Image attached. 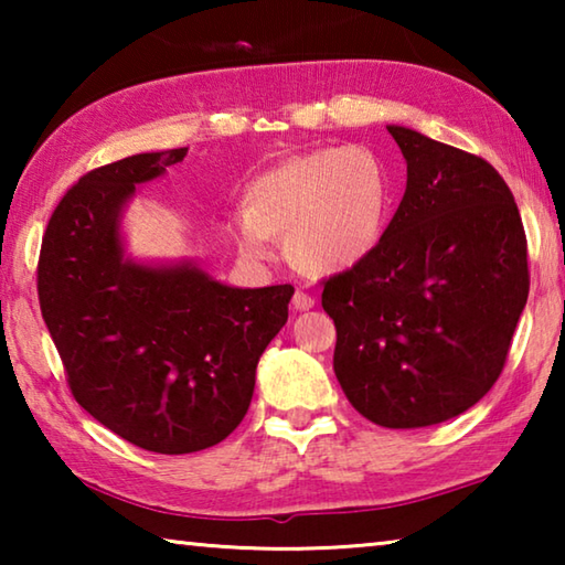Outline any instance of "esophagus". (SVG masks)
<instances>
[{"label": "esophagus", "mask_w": 565, "mask_h": 565, "mask_svg": "<svg viewBox=\"0 0 565 565\" xmlns=\"http://www.w3.org/2000/svg\"><path fill=\"white\" fill-rule=\"evenodd\" d=\"M291 303H294L296 311H309L311 306H313V296H309L306 291H296Z\"/></svg>", "instance_id": "esophagus-1"}]
</instances>
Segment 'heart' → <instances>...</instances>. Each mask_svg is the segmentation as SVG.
I'll return each instance as SVG.
<instances>
[{
	"label": "heart",
	"mask_w": 565,
	"mask_h": 565,
	"mask_svg": "<svg viewBox=\"0 0 565 565\" xmlns=\"http://www.w3.org/2000/svg\"><path fill=\"white\" fill-rule=\"evenodd\" d=\"M391 204L394 184L374 149L321 147L286 159L248 186L246 214L234 218V238L246 256L262 259L269 236H286L294 264L337 274L376 252Z\"/></svg>",
	"instance_id": "heart-1"
}]
</instances>
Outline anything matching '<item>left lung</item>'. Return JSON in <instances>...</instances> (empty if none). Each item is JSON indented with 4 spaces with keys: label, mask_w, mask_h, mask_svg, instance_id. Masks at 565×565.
Returning a JSON list of instances; mask_svg holds the SVG:
<instances>
[{
    "label": "left lung",
    "mask_w": 565,
    "mask_h": 565,
    "mask_svg": "<svg viewBox=\"0 0 565 565\" xmlns=\"http://www.w3.org/2000/svg\"><path fill=\"white\" fill-rule=\"evenodd\" d=\"M388 134L406 194L376 252L321 281V306L351 406L420 428L463 414L501 376L529 299V242L489 161L406 127Z\"/></svg>",
    "instance_id": "left-lung-1"
}]
</instances>
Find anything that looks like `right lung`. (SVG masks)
<instances>
[{"label": "right lung", "mask_w": 565, "mask_h": 565, "mask_svg": "<svg viewBox=\"0 0 565 565\" xmlns=\"http://www.w3.org/2000/svg\"><path fill=\"white\" fill-rule=\"evenodd\" d=\"M184 149L92 169L50 216L36 264L46 329L87 414L154 454H194L234 431L256 363L289 319L291 284L232 289L196 269L124 262L119 212L134 184Z\"/></svg>", "instance_id": "add662e5"}]
</instances>
